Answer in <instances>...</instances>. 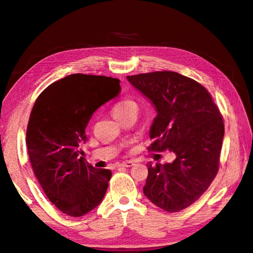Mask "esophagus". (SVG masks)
Returning <instances> with one entry per match:
<instances>
[{
  "mask_svg": "<svg viewBox=\"0 0 253 253\" xmlns=\"http://www.w3.org/2000/svg\"><path fill=\"white\" fill-rule=\"evenodd\" d=\"M134 166V163L133 162H129V160H127V162H125V163H121L118 165V167H124V168H129Z\"/></svg>",
  "mask_w": 253,
  "mask_h": 253,
  "instance_id": "esophagus-1",
  "label": "esophagus"
}]
</instances>
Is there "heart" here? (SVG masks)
Segmentation results:
<instances>
[{
    "instance_id": "b5f03b06",
    "label": "heart",
    "mask_w": 253,
    "mask_h": 253,
    "mask_svg": "<svg viewBox=\"0 0 253 253\" xmlns=\"http://www.w3.org/2000/svg\"><path fill=\"white\" fill-rule=\"evenodd\" d=\"M138 106L133 100H125L118 104H116L112 110V114L115 119H119L120 117L125 116L129 113H137Z\"/></svg>"
}]
</instances>
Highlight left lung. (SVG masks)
Wrapping results in <instances>:
<instances>
[{"label": "left lung", "instance_id": "8db88e82", "mask_svg": "<svg viewBox=\"0 0 253 253\" xmlns=\"http://www.w3.org/2000/svg\"><path fill=\"white\" fill-rule=\"evenodd\" d=\"M155 106L149 150L175 153L171 164H148L143 194L167 212L192 205L218 171L225 126L210 93L202 84L175 72L127 76Z\"/></svg>", "mask_w": 253, "mask_h": 253}]
</instances>
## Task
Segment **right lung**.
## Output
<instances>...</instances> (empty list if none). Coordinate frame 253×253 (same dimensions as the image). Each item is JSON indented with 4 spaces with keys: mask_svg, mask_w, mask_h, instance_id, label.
Listing matches in <instances>:
<instances>
[{
    "mask_svg": "<svg viewBox=\"0 0 253 253\" xmlns=\"http://www.w3.org/2000/svg\"><path fill=\"white\" fill-rule=\"evenodd\" d=\"M120 80L73 74L51 83L37 98L26 131L34 173L48 200L79 217L100 204L112 172L96 169L80 154L85 127L96 110L120 93Z\"/></svg>",
    "mask_w": 253,
    "mask_h": 253,
    "instance_id": "obj_1",
    "label": "right lung"
}]
</instances>
